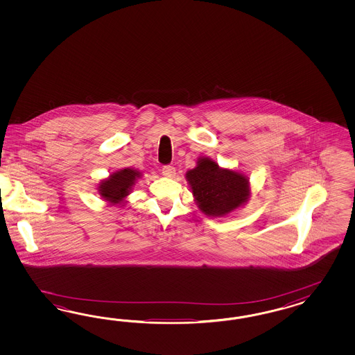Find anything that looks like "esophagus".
<instances>
[{"mask_svg": "<svg viewBox=\"0 0 355 355\" xmlns=\"http://www.w3.org/2000/svg\"><path fill=\"white\" fill-rule=\"evenodd\" d=\"M162 175H165V177H173L174 174H175V169L171 166V165H164L162 169Z\"/></svg>", "mask_w": 355, "mask_h": 355, "instance_id": "1", "label": "esophagus"}]
</instances>
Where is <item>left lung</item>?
Instances as JSON below:
<instances>
[{
	"label": "left lung",
	"mask_w": 355,
	"mask_h": 355,
	"mask_svg": "<svg viewBox=\"0 0 355 355\" xmlns=\"http://www.w3.org/2000/svg\"><path fill=\"white\" fill-rule=\"evenodd\" d=\"M195 202L207 216L221 217L248 203V178L242 173L223 169L214 160L200 157L198 165L186 173Z\"/></svg>",
	"instance_id": "8db88e82"
}]
</instances>
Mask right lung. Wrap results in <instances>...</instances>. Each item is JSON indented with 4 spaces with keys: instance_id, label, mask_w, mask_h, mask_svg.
<instances>
[{
    "instance_id": "add662e5",
    "label": "right lung",
    "mask_w": 355,
    "mask_h": 355,
    "mask_svg": "<svg viewBox=\"0 0 355 355\" xmlns=\"http://www.w3.org/2000/svg\"><path fill=\"white\" fill-rule=\"evenodd\" d=\"M140 172L134 169H122L110 174L107 180L98 184V193L109 203L121 205V202L129 195L132 184L139 178Z\"/></svg>"
}]
</instances>
